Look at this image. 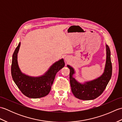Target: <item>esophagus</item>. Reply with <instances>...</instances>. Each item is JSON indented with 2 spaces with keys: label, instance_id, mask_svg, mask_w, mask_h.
I'll list each match as a JSON object with an SVG mask.
<instances>
[{
  "label": "esophagus",
  "instance_id": "34e87169",
  "mask_svg": "<svg viewBox=\"0 0 122 122\" xmlns=\"http://www.w3.org/2000/svg\"><path fill=\"white\" fill-rule=\"evenodd\" d=\"M65 60H66V61H68V58H66H66H65Z\"/></svg>",
  "mask_w": 122,
  "mask_h": 122
}]
</instances>
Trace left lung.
Listing matches in <instances>:
<instances>
[{
    "label": "left lung",
    "mask_w": 122,
    "mask_h": 122,
    "mask_svg": "<svg viewBox=\"0 0 122 122\" xmlns=\"http://www.w3.org/2000/svg\"><path fill=\"white\" fill-rule=\"evenodd\" d=\"M67 66L70 69V81L74 97L82 100L95 99L102 94L112 76V66L110 48L107 45V61L102 76L93 81L86 82V84H82L77 82L72 76L74 73L73 69L69 65Z\"/></svg>",
    "instance_id": "1"
}]
</instances>
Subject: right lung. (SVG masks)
Wrapping results in <instances>:
<instances>
[{
	"label": "right lung",
	"instance_id": "obj_1",
	"mask_svg": "<svg viewBox=\"0 0 122 122\" xmlns=\"http://www.w3.org/2000/svg\"><path fill=\"white\" fill-rule=\"evenodd\" d=\"M20 46V43L12 55L11 72L13 80L20 91L26 97L32 98L45 97L50 91L56 73L65 65L63 59L54 63L45 76L38 77L25 76L21 73L18 65L17 53Z\"/></svg>",
	"mask_w": 122,
	"mask_h": 122
}]
</instances>
